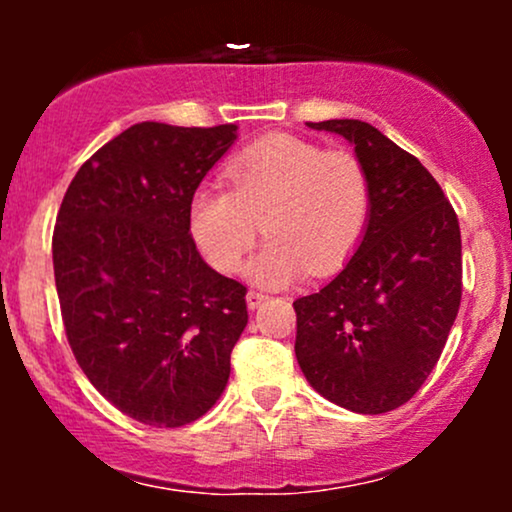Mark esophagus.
Returning <instances> with one entry per match:
<instances>
[{
    "label": "esophagus",
    "mask_w": 512,
    "mask_h": 512,
    "mask_svg": "<svg viewBox=\"0 0 512 512\" xmlns=\"http://www.w3.org/2000/svg\"><path fill=\"white\" fill-rule=\"evenodd\" d=\"M264 298H267V296H264L262 291L250 289V291H248V296H245V301H248V308H250V310H255L257 305H260V303L264 301Z\"/></svg>",
    "instance_id": "34e87169"
}]
</instances>
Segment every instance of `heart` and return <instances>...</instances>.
<instances>
[{
	"mask_svg": "<svg viewBox=\"0 0 512 512\" xmlns=\"http://www.w3.org/2000/svg\"><path fill=\"white\" fill-rule=\"evenodd\" d=\"M228 178L233 190L204 185L190 204L192 236L221 272H238L264 226L267 245L245 269L252 281L330 274L366 228L370 180L351 151L279 134L233 158Z\"/></svg>",
	"mask_w": 512,
	"mask_h": 512,
	"instance_id": "1",
	"label": "heart"
}]
</instances>
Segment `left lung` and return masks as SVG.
<instances>
[{"instance_id": "1", "label": "left lung", "mask_w": 512, "mask_h": 512, "mask_svg": "<svg viewBox=\"0 0 512 512\" xmlns=\"http://www.w3.org/2000/svg\"><path fill=\"white\" fill-rule=\"evenodd\" d=\"M354 144L370 180L361 245L317 293L293 301L296 358L322 397L385 414L419 392L462 298L457 214L416 156L361 120L308 122Z\"/></svg>"}]
</instances>
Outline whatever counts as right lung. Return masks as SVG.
Segmentation results:
<instances>
[{
    "mask_svg": "<svg viewBox=\"0 0 512 512\" xmlns=\"http://www.w3.org/2000/svg\"><path fill=\"white\" fill-rule=\"evenodd\" d=\"M236 139V125L139 122L79 168L57 214L52 264L76 363L146 426L207 414L248 325V289L190 236L199 182Z\"/></svg>",
    "mask_w": 512,
    "mask_h": 512,
    "instance_id": "right-lung-1",
    "label": "right lung"
}]
</instances>
